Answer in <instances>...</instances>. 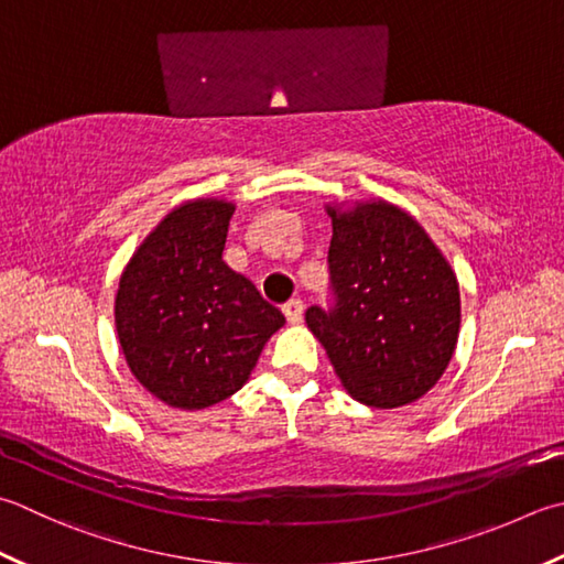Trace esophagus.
Segmentation results:
<instances>
[{"label": "esophagus", "mask_w": 564, "mask_h": 564, "mask_svg": "<svg viewBox=\"0 0 564 564\" xmlns=\"http://www.w3.org/2000/svg\"><path fill=\"white\" fill-rule=\"evenodd\" d=\"M303 313H305L303 301H289V303L283 305V315H285V319H289L291 325L303 323Z\"/></svg>", "instance_id": "34e87169"}]
</instances>
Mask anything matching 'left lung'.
<instances>
[{
    "label": "left lung",
    "mask_w": 564,
    "mask_h": 564,
    "mask_svg": "<svg viewBox=\"0 0 564 564\" xmlns=\"http://www.w3.org/2000/svg\"><path fill=\"white\" fill-rule=\"evenodd\" d=\"M333 217L329 275L335 307H307L351 399L399 408L443 377L459 337V283L427 231L399 205H325Z\"/></svg>",
    "instance_id": "8db88e82"
}]
</instances>
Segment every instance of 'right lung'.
<instances>
[{
	"label": "right lung",
	"instance_id": "add662e5",
	"mask_svg": "<svg viewBox=\"0 0 564 564\" xmlns=\"http://www.w3.org/2000/svg\"><path fill=\"white\" fill-rule=\"evenodd\" d=\"M235 203L171 209L119 279L115 325L134 379L181 411L229 399L285 317L223 261Z\"/></svg>",
	"mask_w": 564,
	"mask_h": 564
}]
</instances>
